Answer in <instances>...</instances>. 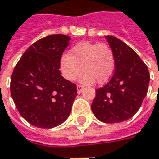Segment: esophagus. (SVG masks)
Masks as SVG:
<instances>
[{
  "mask_svg": "<svg viewBox=\"0 0 159 159\" xmlns=\"http://www.w3.org/2000/svg\"><path fill=\"white\" fill-rule=\"evenodd\" d=\"M76 89H77V93H81V92H82V90H84V86H83V85H77V86H76Z\"/></svg>",
  "mask_w": 159,
  "mask_h": 159,
  "instance_id": "esophagus-1",
  "label": "esophagus"
}]
</instances>
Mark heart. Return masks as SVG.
I'll return each mask as SVG.
<instances>
[{"instance_id":"1","label":"heart","mask_w":159,"mask_h":159,"mask_svg":"<svg viewBox=\"0 0 159 159\" xmlns=\"http://www.w3.org/2000/svg\"><path fill=\"white\" fill-rule=\"evenodd\" d=\"M60 69L64 78L69 81H75L83 72V84H92L98 81L103 84L114 73L115 57L107 44L83 41L72 47L68 55L61 57Z\"/></svg>"}]
</instances>
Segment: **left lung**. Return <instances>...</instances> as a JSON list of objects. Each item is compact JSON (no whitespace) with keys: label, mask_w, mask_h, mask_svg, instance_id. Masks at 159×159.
<instances>
[{"label":"left lung","mask_w":159,"mask_h":159,"mask_svg":"<svg viewBox=\"0 0 159 159\" xmlns=\"http://www.w3.org/2000/svg\"><path fill=\"white\" fill-rule=\"evenodd\" d=\"M115 57V70L110 81L96 90L91 104L95 117L105 123L122 122L139 110L148 91L150 73L137 53L112 36H106Z\"/></svg>","instance_id":"obj_1"}]
</instances>
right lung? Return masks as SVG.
<instances>
[{
  "label": "right lung",
  "mask_w": 159,
  "mask_h": 159,
  "mask_svg": "<svg viewBox=\"0 0 159 159\" xmlns=\"http://www.w3.org/2000/svg\"><path fill=\"white\" fill-rule=\"evenodd\" d=\"M70 39L62 34L42 38L25 51L15 67L11 97L22 117L34 127H57L71 112L76 85L63 78L59 70Z\"/></svg>",
  "instance_id": "right-lung-1"
}]
</instances>
